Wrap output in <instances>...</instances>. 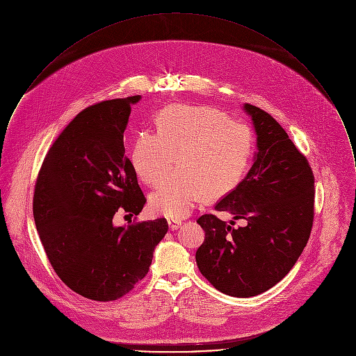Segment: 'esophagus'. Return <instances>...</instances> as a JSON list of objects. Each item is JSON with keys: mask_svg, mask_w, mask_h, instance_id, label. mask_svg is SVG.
<instances>
[{"mask_svg": "<svg viewBox=\"0 0 356 356\" xmlns=\"http://www.w3.org/2000/svg\"><path fill=\"white\" fill-rule=\"evenodd\" d=\"M167 223H168L170 230H177L182 225V220H179V219H168Z\"/></svg>", "mask_w": 356, "mask_h": 356, "instance_id": "1", "label": "esophagus"}]
</instances>
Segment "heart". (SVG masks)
<instances>
[{
	"instance_id": "obj_1",
	"label": "heart",
	"mask_w": 356,
	"mask_h": 356,
	"mask_svg": "<svg viewBox=\"0 0 356 356\" xmlns=\"http://www.w3.org/2000/svg\"><path fill=\"white\" fill-rule=\"evenodd\" d=\"M252 153L250 127L211 106L170 105L154 118V131L137 134L131 165L149 186L160 185L171 171L175 154L178 170L149 197L157 215L182 218L203 196H226L241 182Z\"/></svg>"
}]
</instances>
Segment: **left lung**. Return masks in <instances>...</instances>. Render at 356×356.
<instances>
[{
    "label": "left lung",
    "instance_id": "left-lung-1",
    "mask_svg": "<svg viewBox=\"0 0 356 356\" xmlns=\"http://www.w3.org/2000/svg\"><path fill=\"white\" fill-rule=\"evenodd\" d=\"M257 152L247 177L215 205L241 227L205 213L197 223L205 240L196 252L200 273L225 295L251 298L280 282L303 252L314 222V174L281 124L245 104Z\"/></svg>",
    "mask_w": 356,
    "mask_h": 356
}]
</instances>
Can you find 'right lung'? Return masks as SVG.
<instances>
[{
	"instance_id": "right-lung-1",
	"label": "right lung",
	"mask_w": 356,
	"mask_h": 356,
	"mask_svg": "<svg viewBox=\"0 0 356 356\" xmlns=\"http://www.w3.org/2000/svg\"><path fill=\"white\" fill-rule=\"evenodd\" d=\"M140 100H106L79 112L51 144L35 182L33 213L53 270L96 302L129 293L168 230L164 218L127 227L112 222L118 211L136 216L147 203L123 145L130 105Z\"/></svg>"
}]
</instances>
